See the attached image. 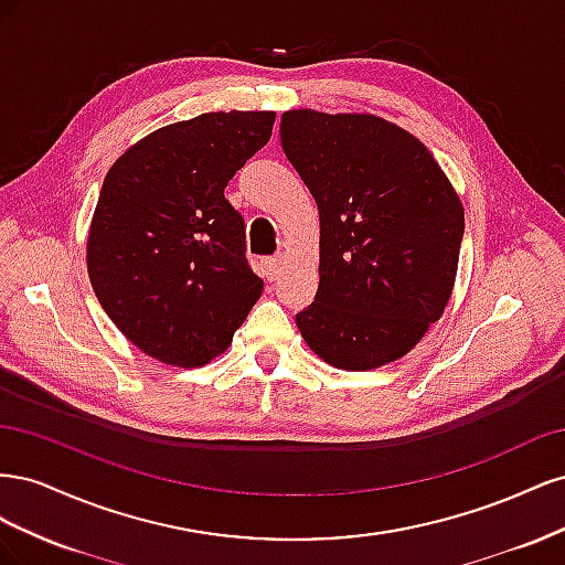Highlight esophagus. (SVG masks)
<instances>
[{"label": "esophagus", "mask_w": 565, "mask_h": 565, "mask_svg": "<svg viewBox=\"0 0 565 565\" xmlns=\"http://www.w3.org/2000/svg\"><path fill=\"white\" fill-rule=\"evenodd\" d=\"M280 266H282V256H266V259H262L264 276H266L268 280H276V278H278Z\"/></svg>", "instance_id": "1"}]
</instances>
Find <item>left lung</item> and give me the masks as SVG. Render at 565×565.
<instances>
[{"label": "left lung", "mask_w": 565, "mask_h": 565, "mask_svg": "<svg viewBox=\"0 0 565 565\" xmlns=\"http://www.w3.org/2000/svg\"><path fill=\"white\" fill-rule=\"evenodd\" d=\"M280 143L320 214V285L301 337L341 370L413 349L450 299L465 210L431 152L374 115L289 110Z\"/></svg>", "instance_id": "obj_1"}]
</instances>
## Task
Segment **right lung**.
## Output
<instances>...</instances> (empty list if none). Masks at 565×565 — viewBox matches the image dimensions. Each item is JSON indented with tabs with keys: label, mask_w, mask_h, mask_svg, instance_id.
Masks as SVG:
<instances>
[{
	"label": "right lung",
	"mask_w": 565,
	"mask_h": 565,
	"mask_svg": "<svg viewBox=\"0 0 565 565\" xmlns=\"http://www.w3.org/2000/svg\"><path fill=\"white\" fill-rule=\"evenodd\" d=\"M276 113H204L131 146L106 174L92 218L94 292L131 344L193 367L226 351L264 282L245 218L224 188L273 131Z\"/></svg>",
	"instance_id": "add662e5"
}]
</instances>
